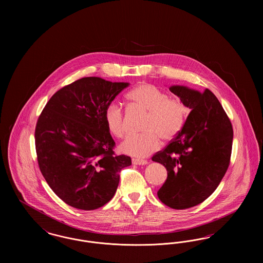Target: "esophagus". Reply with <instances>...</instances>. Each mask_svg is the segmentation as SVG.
<instances>
[{
  "label": "esophagus",
  "mask_w": 263,
  "mask_h": 263,
  "mask_svg": "<svg viewBox=\"0 0 263 263\" xmlns=\"http://www.w3.org/2000/svg\"><path fill=\"white\" fill-rule=\"evenodd\" d=\"M132 163L133 164H138V165H144V164H147L148 161L146 160H140V159H132Z\"/></svg>",
  "instance_id": "1"
}]
</instances>
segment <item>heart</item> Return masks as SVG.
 <instances>
[{"mask_svg": "<svg viewBox=\"0 0 263 263\" xmlns=\"http://www.w3.org/2000/svg\"><path fill=\"white\" fill-rule=\"evenodd\" d=\"M126 99L147 112L142 130L144 133L131 135L120 145L124 154L144 158L159 149L161 139L163 142L173 141L182 130L186 109L182 101L150 84H141L131 89ZM104 120L108 130L115 137L125 136L126 128L122 107L118 103H110L104 112Z\"/></svg>", "mask_w": 263, "mask_h": 263, "instance_id": "heart-1", "label": "heart"}]
</instances>
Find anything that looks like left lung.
I'll return each instance as SVG.
<instances>
[{
  "instance_id": "8db88e82",
  "label": "left lung",
  "mask_w": 263,
  "mask_h": 263,
  "mask_svg": "<svg viewBox=\"0 0 263 263\" xmlns=\"http://www.w3.org/2000/svg\"><path fill=\"white\" fill-rule=\"evenodd\" d=\"M170 89L191 111L179 134L152 160L167 171L159 199L183 210L207 199L220 184L231 161L234 131L210 89L199 92L182 86Z\"/></svg>"
}]
</instances>
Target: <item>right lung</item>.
<instances>
[{
    "label": "right lung",
    "instance_id": "right-lung-1",
    "mask_svg": "<svg viewBox=\"0 0 263 263\" xmlns=\"http://www.w3.org/2000/svg\"><path fill=\"white\" fill-rule=\"evenodd\" d=\"M128 83L87 77L56 91L39 115L35 149L40 172L66 204L95 210L111 200L131 158L114 154L106 107Z\"/></svg>",
    "mask_w": 263,
    "mask_h": 263
}]
</instances>
